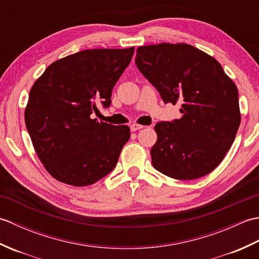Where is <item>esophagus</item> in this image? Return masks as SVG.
I'll return each mask as SVG.
<instances>
[{"mask_svg": "<svg viewBox=\"0 0 259 259\" xmlns=\"http://www.w3.org/2000/svg\"><path fill=\"white\" fill-rule=\"evenodd\" d=\"M142 128H144V125H140V124H137V123H134V124L130 125V130L133 131V133H135V131H138Z\"/></svg>", "mask_w": 259, "mask_h": 259, "instance_id": "34e87169", "label": "esophagus"}]
</instances>
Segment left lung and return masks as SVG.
<instances>
[{
    "label": "left lung",
    "mask_w": 259,
    "mask_h": 259,
    "mask_svg": "<svg viewBox=\"0 0 259 259\" xmlns=\"http://www.w3.org/2000/svg\"><path fill=\"white\" fill-rule=\"evenodd\" d=\"M136 64L164 103L181 102L183 117L155 125L152 166L179 180L211 172L226 156L240 124L233 80L216 59L186 43L139 47Z\"/></svg>",
    "instance_id": "8db88e82"
}]
</instances>
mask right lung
I'll use <instances>...</instances> for the list:
<instances>
[{
  "label": "right lung",
  "instance_id": "right-lung-1",
  "mask_svg": "<svg viewBox=\"0 0 259 259\" xmlns=\"http://www.w3.org/2000/svg\"><path fill=\"white\" fill-rule=\"evenodd\" d=\"M135 48L93 49L49 65L30 90L24 118L37 157L53 178L75 187L114 169L130 138L128 125L99 122L97 103L111 104L114 84Z\"/></svg>",
  "mask_w": 259,
  "mask_h": 259
}]
</instances>
